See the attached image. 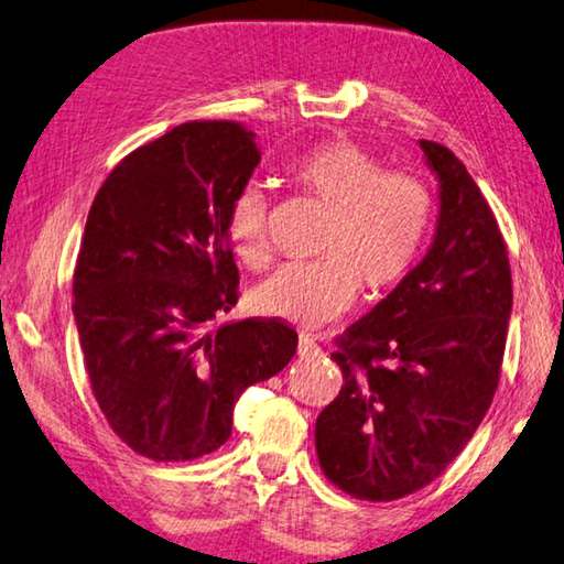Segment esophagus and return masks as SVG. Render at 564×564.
Instances as JSON below:
<instances>
[{
	"label": "esophagus",
	"instance_id": "obj_1",
	"mask_svg": "<svg viewBox=\"0 0 564 564\" xmlns=\"http://www.w3.org/2000/svg\"><path fill=\"white\" fill-rule=\"evenodd\" d=\"M321 346L311 336H299V356L301 359H308V356H318Z\"/></svg>",
	"mask_w": 564,
	"mask_h": 564
}]
</instances>
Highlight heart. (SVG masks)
I'll list each match as a JSON object with an SVG mask.
<instances>
[{"mask_svg":"<svg viewBox=\"0 0 564 564\" xmlns=\"http://www.w3.org/2000/svg\"><path fill=\"white\" fill-rule=\"evenodd\" d=\"M293 191L328 210L316 256L308 265H283L250 291L258 316L318 328L351 308L356 285L381 296L416 263L432 226L434 198L424 181L387 173L379 158L351 140H326L283 167ZM265 195L243 187L226 216V236L246 268L268 263Z\"/></svg>","mask_w":564,"mask_h":564,"instance_id":"heart-1","label":"heart"}]
</instances>
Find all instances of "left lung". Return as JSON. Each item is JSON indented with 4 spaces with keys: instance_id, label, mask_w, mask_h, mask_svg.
I'll return each instance as SVG.
<instances>
[{
    "instance_id": "left-lung-1",
    "label": "left lung",
    "mask_w": 564,
    "mask_h": 564,
    "mask_svg": "<svg viewBox=\"0 0 564 564\" xmlns=\"http://www.w3.org/2000/svg\"><path fill=\"white\" fill-rule=\"evenodd\" d=\"M440 183L426 256L330 354L338 397L316 419L324 475L348 495L391 502L436 479L497 391L512 273L495 213L462 160L419 140Z\"/></svg>"
}]
</instances>
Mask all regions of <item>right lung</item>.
<instances>
[{"instance_id": "add662e5", "label": "right lung", "mask_w": 564, "mask_h": 564, "mask_svg": "<svg viewBox=\"0 0 564 564\" xmlns=\"http://www.w3.org/2000/svg\"><path fill=\"white\" fill-rule=\"evenodd\" d=\"M261 153L238 122H185L107 175L85 223L73 314L112 432L155 462L216 452L248 387L289 366L275 318L218 324L238 301L226 216Z\"/></svg>"}]
</instances>
